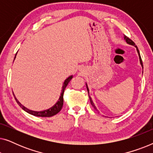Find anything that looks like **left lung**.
Instances as JSON below:
<instances>
[{
    "label": "left lung",
    "instance_id": "obj_1",
    "mask_svg": "<svg viewBox=\"0 0 153 153\" xmlns=\"http://www.w3.org/2000/svg\"><path fill=\"white\" fill-rule=\"evenodd\" d=\"M124 39H125V41L127 42V44H129V45H133V46H134V47H136V48H137V52H138V54H139V60H140V63H141V66H142V68H143V62H142V60H141V55H140V53H139V49H138V48H137V46H136V45H135V43L134 42L131 40V39H129L128 37H127L126 35H124ZM86 88H87V90H88V96H89V98H90V101H91V104H92V106H93L94 107V108H95V109H96L97 110V108H96V107H95V104H94V103L93 102V100H92V99H91V97H90V95H89V90H88V85H86Z\"/></svg>",
    "mask_w": 153,
    "mask_h": 153
}]
</instances>
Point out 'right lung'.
Here are the masks:
<instances>
[{"mask_svg": "<svg viewBox=\"0 0 153 153\" xmlns=\"http://www.w3.org/2000/svg\"><path fill=\"white\" fill-rule=\"evenodd\" d=\"M16 58V56H15V57H14V58ZM72 79V76H70V77H68V78L64 81L63 85H62V90L61 95H60V97L59 98V100H58V101L57 102V103H56L53 106H52L51 108H50L49 109L42 111H33L28 109V108L23 106L22 104L18 101L17 99H16V98L15 97V96H14V93H13V95H14V98H15L16 101V102H17V104H19V105L21 107H22L23 109L25 111L28 112V114H30L31 115H33V116H35L51 117V116H54V115L57 114L59 112L60 110H61L62 106H63V94H64L65 89V88L67 87V85H68V83L70 82V80Z\"/></svg>", "mask_w": 153, "mask_h": 153, "instance_id": "obj_1", "label": "right lung"}]
</instances>
